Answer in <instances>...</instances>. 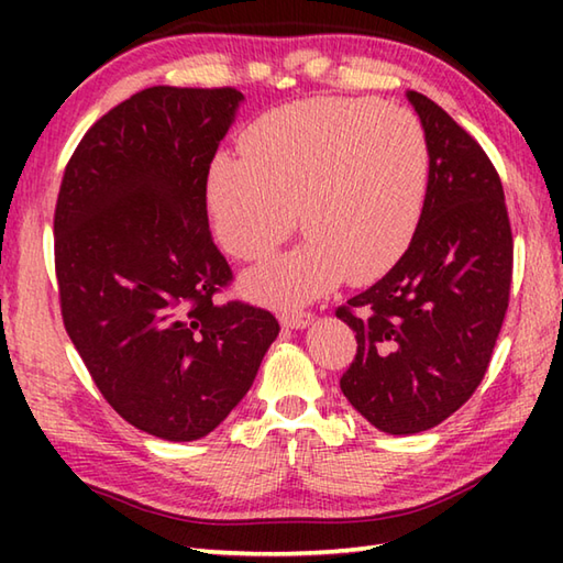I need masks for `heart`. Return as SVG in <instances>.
<instances>
[{
  "mask_svg": "<svg viewBox=\"0 0 563 563\" xmlns=\"http://www.w3.org/2000/svg\"><path fill=\"white\" fill-rule=\"evenodd\" d=\"M327 290L321 280V261L312 251L280 256L251 275V292L271 312L292 314Z\"/></svg>",
  "mask_w": 563,
  "mask_h": 563,
  "instance_id": "b5f03b06",
  "label": "heart"
}]
</instances>
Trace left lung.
Segmentation results:
<instances>
[{
  "label": "left lung",
  "instance_id": "8db88e82",
  "mask_svg": "<svg viewBox=\"0 0 563 563\" xmlns=\"http://www.w3.org/2000/svg\"><path fill=\"white\" fill-rule=\"evenodd\" d=\"M242 101L234 89L135 93L81 137L57 196L69 339L106 401L172 442L230 416L280 331L266 309L212 302L232 271L210 236L208 172Z\"/></svg>",
  "mask_w": 563,
  "mask_h": 563
}]
</instances>
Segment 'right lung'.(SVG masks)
<instances>
[{
    "mask_svg": "<svg viewBox=\"0 0 563 563\" xmlns=\"http://www.w3.org/2000/svg\"><path fill=\"white\" fill-rule=\"evenodd\" d=\"M428 147L426 198L409 249L339 307L357 353L341 391L391 435L445 421L482 385L508 309L512 236L504 186L484 150L409 93Z\"/></svg>",
    "mask_w": 563,
    "mask_h": 563,
    "instance_id": "add662e5",
    "label": "right lung"
}]
</instances>
